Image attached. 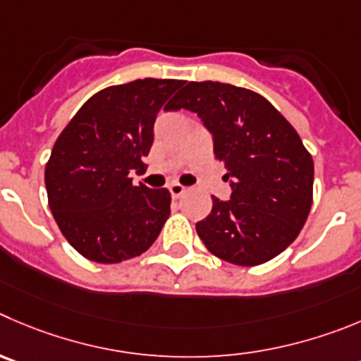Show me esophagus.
<instances>
[{
    "mask_svg": "<svg viewBox=\"0 0 361 361\" xmlns=\"http://www.w3.org/2000/svg\"><path fill=\"white\" fill-rule=\"evenodd\" d=\"M168 191H170V193H171V197H173V198H178V197H180V195L184 193V191H186V188H184L183 184L171 183L170 186H168Z\"/></svg>",
    "mask_w": 361,
    "mask_h": 361,
    "instance_id": "34e87169",
    "label": "esophagus"
}]
</instances>
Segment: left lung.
<instances>
[{
	"label": "left lung",
	"instance_id": "left-lung-1",
	"mask_svg": "<svg viewBox=\"0 0 361 361\" xmlns=\"http://www.w3.org/2000/svg\"><path fill=\"white\" fill-rule=\"evenodd\" d=\"M197 113L226 168L230 200L212 197L198 238L219 259L259 266L280 255L312 207L314 161L300 135L262 95L218 81H190L166 111Z\"/></svg>",
	"mask_w": 361,
	"mask_h": 361
}]
</instances>
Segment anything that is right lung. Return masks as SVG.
<instances>
[{
	"label": "right lung",
	"instance_id": "1",
	"mask_svg": "<svg viewBox=\"0 0 361 361\" xmlns=\"http://www.w3.org/2000/svg\"><path fill=\"white\" fill-rule=\"evenodd\" d=\"M178 80H136L92 95L58 136L46 164L49 209L72 248L116 264L152 246L170 216V191L133 184L145 168L161 106Z\"/></svg>",
	"mask_w": 361,
	"mask_h": 361
}]
</instances>
